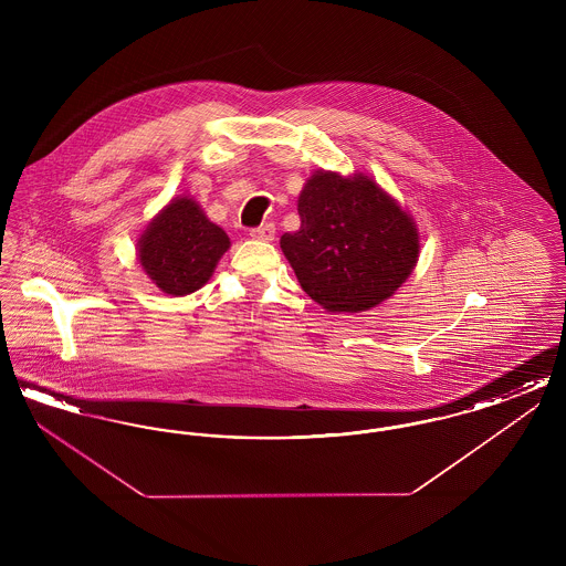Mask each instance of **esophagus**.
Listing matches in <instances>:
<instances>
[{
  "mask_svg": "<svg viewBox=\"0 0 566 566\" xmlns=\"http://www.w3.org/2000/svg\"><path fill=\"white\" fill-rule=\"evenodd\" d=\"M273 235H275V227H273L271 222H265V224H261V227L250 229V238H252V240H259V242H271Z\"/></svg>",
  "mask_w": 566,
  "mask_h": 566,
  "instance_id": "1",
  "label": "esophagus"
}]
</instances>
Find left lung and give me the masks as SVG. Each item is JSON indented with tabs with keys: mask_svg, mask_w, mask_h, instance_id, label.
Here are the masks:
<instances>
[{
	"mask_svg": "<svg viewBox=\"0 0 566 566\" xmlns=\"http://www.w3.org/2000/svg\"><path fill=\"white\" fill-rule=\"evenodd\" d=\"M301 227L280 248L301 289L326 312H363L416 268L413 218L369 176L316 171L298 195Z\"/></svg>",
	"mask_w": 566,
	"mask_h": 566,
	"instance_id": "8db88e82",
	"label": "left lung"
}]
</instances>
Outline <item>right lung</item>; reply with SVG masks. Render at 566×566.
Returning <instances> with one entry per match:
<instances>
[{"mask_svg":"<svg viewBox=\"0 0 566 566\" xmlns=\"http://www.w3.org/2000/svg\"><path fill=\"white\" fill-rule=\"evenodd\" d=\"M229 245V235L208 220L197 201L176 197L142 233L137 259L163 293L185 296L210 280Z\"/></svg>","mask_w":566,"mask_h":566,"instance_id":"obj_1","label":"right lung"}]
</instances>
